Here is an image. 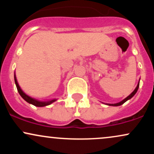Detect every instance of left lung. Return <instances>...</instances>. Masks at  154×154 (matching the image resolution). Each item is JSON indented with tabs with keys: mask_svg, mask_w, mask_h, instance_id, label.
Instances as JSON below:
<instances>
[{
	"mask_svg": "<svg viewBox=\"0 0 154 154\" xmlns=\"http://www.w3.org/2000/svg\"><path fill=\"white\" fill-rule=\"evenodd\" d=\"M139 84H140V81H139L138 84H137V87H136V88H135V89L134 90V91L132 92V93L131 94H130V95H128V96L126 98H125V99L122 100V101H120V102H119V103H106V104H107V105H109V106H121V105H122V104H123L124 103H125V102H126L127 100H130V98H132V97H133L134 95H135V93H137V90H138V88H139Z\"/></svg>",
	"mask_w": 154,
	"mask_h": 154,
	"instance_id": "8db88e82",
	"label": "left lung"
}]
</instances>
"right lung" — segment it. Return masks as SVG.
Returning <instances> with one entry per match:
<instances>
[{
    "label": "right lung",
    "instance_id": "right-lung-1",
    "mask_svg": "<svg viewBox=\"0 0 154 154\" xmlns=\"http://www.w3.org/2000/svg\"><path fill=\"white\" fill-rule=\"evenodd\" d=\"M14 81H15V84L16 86H17V91H18L19 93L20 94L22 98L24 100H25L27 103L32 104V105L35 106H38V107H43V106H48L51 104L52 103H54V101H56V99H53V100H47V101H40V100L35 99V98H32V97L29 96L26 94L25 93H24L22 89H21L20 86L19 85L18 82H17V77H16V75H14Z\"/></svg>",
    "mask_w": 154,
    "mask_h": 154
}]
</instances>
